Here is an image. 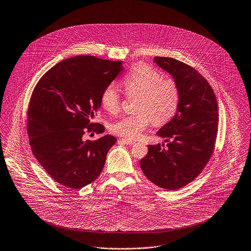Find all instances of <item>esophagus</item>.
<instances>
[{
	"instance_id": "1",
	"label": "esophagus",
	"mask_w": 251,
	"mask_h": 251,
	"mask_svg": "<svg viewBox=\"0 0 251 251\" xmlns=\"http://www.w3.org/2000/svg\"><path fill=\"white\" fill-rule=\"evenodd\" d=\"M119 142L123 143L125 145H135L136 144L134 141H130V140H127V139H121V140H119Z\"/></svg>"
}]
</instances>
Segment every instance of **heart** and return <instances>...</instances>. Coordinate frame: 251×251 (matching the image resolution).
Masks as SVG:
<instances>
[{"label":"heart","mask_w":251,"mask_h":251,"mask_svg":"<svg viewBox=\"0 0 251 251\" xmlns=\"http://www.w3.org/2000/svg\"><path fill=\"white\" fill-rule=\"evenodd\" d=\"M128 94L139 95L135 114L121 117L110 126L112 133L136 140L151 124L162 125L171 120L178 107L179 89L172 78H163L161 73L149 66H141L122 80ZM102 107L115 113L120 107V96L113 84L107 85L100 96Z\"/></svg>","instance_id":"heart-1"}]
</instances>
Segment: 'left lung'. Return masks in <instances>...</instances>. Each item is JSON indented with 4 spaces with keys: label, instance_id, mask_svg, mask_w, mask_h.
<instances>
[{
    "label": "left lung",
    "instance_id": "1",
    "mask_svg": "<svg viewBox=\"0 0 251 251\" xmlns=\"http://www.w3.org/2000/svg\"><path fill=\"white\" fill-rule=\"evenodd\" d=\"M153 62L176 82L179 103L175 116L156 133L168 144L149 146L140 164L151 182L176 190L193 181L212 155L218 129L217 100L194 68L168 57H154Z\"/></svg>",
    "mask_w": 251,
    "mask_h": 251
}]
</instances>
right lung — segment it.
<instances>
[{"label":"right lung","mask_w":251,"mask_h":251,"mask_svg":"<svg viewBox=\"0 0 251 251\" xmlns=\"http://www.w3.org/2000/svg\"><path fill=\"white\" fill-rule=\"evenodd\" d=\"M122 61L75 56L53 66L37 83L28 107L27 132L33 154L59 184L80 189L93 182L116 143L92 120L100 110L103 89L122 72Z\"/></svg>","instance_id":"add662e5"}]
</instances>
